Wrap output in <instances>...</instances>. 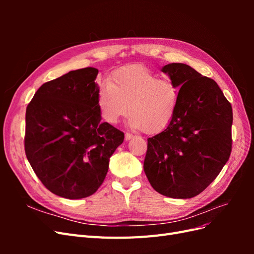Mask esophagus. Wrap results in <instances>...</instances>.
Returning <instances> with one entry per match:
<instances>
[{
	"instance_id": "esophagus-1",
	"label": "esophagus",
	"mask_w": 254,
	"mask_h": 254,
	"mask_svg": "<svg viewBox=\"0 0 254 254\" xmlns=\"http://www.w3.org/2000/svg\"><path fill=\"white\" fill-rule=\"evenodd\" d=\"M132 137H133V135L131 133H128V132L125 133V140L126 141H129L130 139H132Z\"/></svg>"
}]
</instances>
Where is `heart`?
<instances>
[{
    "instance_id": "obj_1",
    "label": "heart",
    "mask_w": 254,
    "mask_h": 254,
    "mask_svg": "<svg viewBox=\"0 0 254 254\" xmlns=\"http://www.w3.org/2000/svg\"><path fill=\"white\" fill-rule=\"evenodd\" d=\"M180 97V89L159 78L147 67L128 65L115 70L97 92L96 104L102 118L117 124L128 113V125L145 133L157 134L171 124Z\"/></svg>"
}]
</instances>
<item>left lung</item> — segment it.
<instances>
[{
	"instance_id": "obj_1",
	"label": "left lung",
	"mask_w": 254,
	"mask_h": 254,
	"mask_svg": "<svg viewBox=\"0 0 254 254\" xmlns=\"http://www.w3.org/2000/svg\"><path fill=\"white\" fill-rule=\"evenodd\" d=\"M163 73L180 89L172 123L147 139L146 177L158 193L188 199L216 178L232 148V107L216 81L184 64H170Z\"/></svg>"
}]
</instances>
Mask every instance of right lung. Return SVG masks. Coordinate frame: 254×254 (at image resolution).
<instances>
[{
    "mask_svg": "<svg viewBox=\"0 0 254 254\" xmlns=\"http://www.w3.org/2000/svg\"><path fill=\"white\" fill-rule=\"evenodd\" d=\"M97 74L84 67L45 82L26 108L27 160L43 186L60 197L94 194L124 141V133L101 122Z\"/></svg>",
    "mask_w": 254,
    "mask_h": 254,
    "instance_id": "obj_1",
    "label": "right lung"
}]
</instances>
